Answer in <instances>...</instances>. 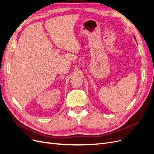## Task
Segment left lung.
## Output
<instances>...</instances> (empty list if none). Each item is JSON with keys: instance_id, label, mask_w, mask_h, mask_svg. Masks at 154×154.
I'll list each match as a JSON object with an SVG mask.
<instances>
[{"instance_id": "1", "label": "left lung", "mask_w": 154, "mask_h": 154, "mask_svg": "<svg viewBox=\"0 0 154 154\" xmlns=\"http://www.w3.org/2000/svg\"><path fill=\"white\" fill-rule=\"evenodd\" d=\"M134 36V38H135V36Z\"/></svg>"}]
</instances>
